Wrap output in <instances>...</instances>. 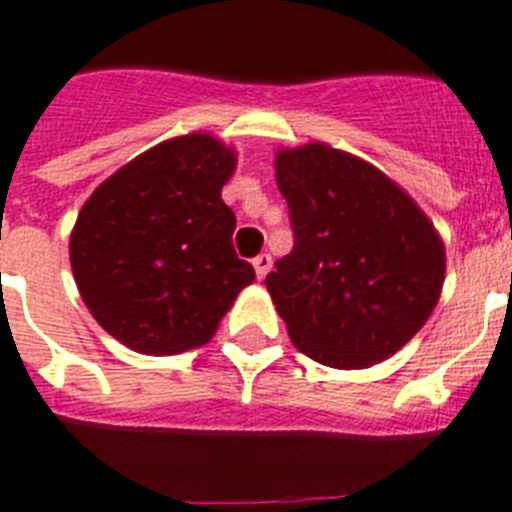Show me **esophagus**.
Wrapping results in <instances>:
<instances>
[{
	"label": "esophagus",
	"mask_w": 512,
	"mask_h": 512,
	"mask_svg": "<svg viewBox=\"0 0 512 512\" xmlns=\"http://www.w3.org/2000/svg\"><path fill=\"white\" fill-rule=\"evenodd\" d=\"M252 265H255V273H257V278H265V275L270 273V268H273V257L268 255V252H260V255L255 257V260H252Z\"/></svg>",
	"instance_id": "1"
}]
</instances>
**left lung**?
Segmentation results:
<instances>
[{
	"label": "left lung",
	"mask_w": 512,
	"mask_h": 512,
	"mask_svg": "<svg viewBox=\"0 0 512 512\" xmlns=\"http://www.w3.org/2000/svg\"><path fill=\"white\" fill-rule=\"evenodd\" d=\"M293 250L265 278L301 353L332 368L386 361L438 304L446 252L384 172L327 144L281 151Z\"/></svg>",
	"instance_id": "8db88e82"
}]
</instances>
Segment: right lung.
Returning <instances> with one entry per match:
<instances>
[{"mask_svg":"<svg viewBox=\"0 0 512 512\" xmlns=\"http://www.w3.org/2000/svg\"><path fill=\"white\" fill-rule=\"evenodd\" d=\"M234 151L208 133L164 141L102 182L71 231V270L105 332L136 353L198 348L255 268L221 201Z\"/></svg>","mask_w":512,"mask_h":512,"instance_id":"right-lung-1","label":"right lung"}]
</instances>
